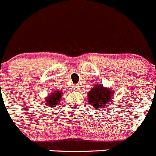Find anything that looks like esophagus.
<instances>
[{"instance_id": "1", "label": "esophagus", "mask_w": 156, "mask_h": 156, "mask_svg": "<svg viewBox=\"0 0 156 156\" xmlns=\"http://www.w3.org/2000/svg\"><path fill=\"white\" fill-rule=\"evenodd\" d=\"M72 89H73L74 91H78V90H79V86L77 85H73V86H72Z\"/></svg>"}]
</instances>
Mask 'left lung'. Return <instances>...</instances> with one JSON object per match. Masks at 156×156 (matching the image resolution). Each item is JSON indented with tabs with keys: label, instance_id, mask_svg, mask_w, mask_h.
<instances>
[{
	"label": "left lung",
	"instance_id": "obj_1",
	"mask_svg": "<svg viewBox=\"0 0 156 156\" xmlns=\"http://www.w3.org/2000/svg\"><path fill=\"white\" fill-rule=\"evenodd\" d=\"M113 94L114 92L110 88H105L101 84H98L94 85L92 89L88 93V99L91 106L96 108V110H99L103 109L108 103L112 102ZM102 112H104L105 110H102Z\"/></svg>",
	"mask_w": 156,
	"mask_h": 156
}]
</instances>
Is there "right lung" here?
<instances>
[{
  "instance_id": "add662e5",
  "label": "right lung",
  "mask_w": 156,
  "mask_h": 156,
  "mask_svg": "<svg viewBox=\"0 0 156 156\" xmlns=\"http://www.w3.org/2000/svg\"><path fill=\"white\" fill-rule=\"evenodd\" d=\"M63 92L60 91H55V92L48 94L47 98H45V105H48V106H50L51 108L55 107L57 105L59 104L60 100L62 98V96Z\"/></svg>"
}]
</instances>
